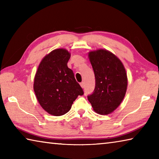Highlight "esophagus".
Returning <instances> with one entry per match:
<instances>
[{
	"label": "esophagus",
	"mask_w": 159,
	"mask_h": 159,
	"mask_svg": "<svg viewBox=\"0 0 159 159\" xmlns=\"http://www.w3.org/2000/svg\"><path fill=\"white\" fill-rule=\"evenodd\" d=\"M80 86H81V87L83 88H84V87H85V83H84V82H81L80 83Z\"/></svg>",
	"instance_id": "1"
}]
</instances>
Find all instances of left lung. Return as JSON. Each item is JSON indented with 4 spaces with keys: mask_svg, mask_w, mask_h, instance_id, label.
<instances>
[{
    "mask_svg": "<svg viewBox=\"0 0 159 159\" xmlns=\"http://www.w3.org/2000/svg\"><path fill=\"white\" fill-rule=\"evenodd\" d=\"M88 56L95 74V88L88 99L98 114H111L121 103L127 90L124 66L116 56L106 50L92 51Z\"/></svg>",
    "mask_w": 159,
    "mask_h": 159,
    "instance_id": "obj_1",
    "label": "left lung"
}]
</instances>
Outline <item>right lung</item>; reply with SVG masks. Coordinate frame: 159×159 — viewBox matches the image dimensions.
Instances as JSON below:
<instances>
[{
    "label": "right lung",
    "instance_id": "1",
    "mask_svg": "<svg viewBox=\"0 0 159 159\" xmlns=\"http://www.w3.org/2000/svg\"><path fill=\"white\" fill-rule=\"evenodd\" d=\"M70 57L66 50H54L43 59L35 76L38 101L45 111L56 116L68 112L77 97L84 94L67 66Z\"/></svg>",
    "mask_w": 159,
    "mask_h": 159
}]
</instances>
